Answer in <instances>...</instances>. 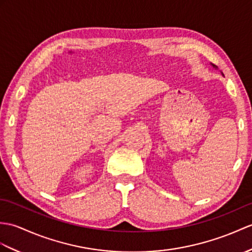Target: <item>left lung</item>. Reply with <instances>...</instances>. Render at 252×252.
Instances as JSON below:
<instances>
[{
	"label": "left lung",
	"mask_w": 252,
	"mask_h": 252,
	"mask_svg": "<svg viewBox=\"0 0 252 252\" xmlns=\"http://www.w3.org/2000/svg\"><path fill=\"white\" fill-rule=\"evenodd\" d=\"M210 64H212V65H213L214 67H216V68H218V66H217V65H215V64H214V63H210ZM222 75H223V74H222ZM223 76H224V75H223Z\"/></svg>",
	"instance_id": "obj_1"
}]
</instances>
